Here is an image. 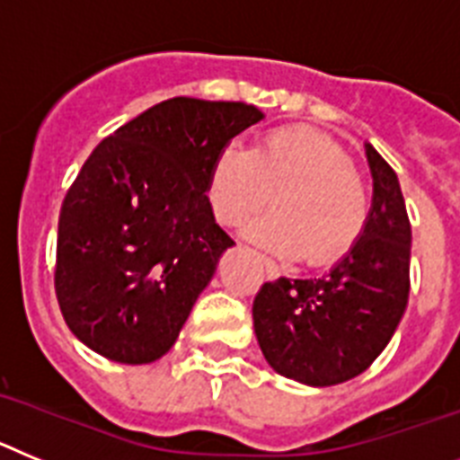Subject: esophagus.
<instances>
[{"instance_id": "34e87169", "label": "esophagus", "mask_w": 460, "mask_h": 460, "mask_svg": "<svg viewBox=\"0 0 460 460\" xmlns=\"http://www.w3.org/2000/svg\"><path fill=\"white\" fill-rule=\"evenodd\" d=\"M261 263H263V273H266V278H269V279H278L279 278V269H278V263H275L273 259L261 257Z\"/></svg>"}]
</instances>
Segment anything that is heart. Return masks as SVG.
Listing matches in <instances>:
<instances>
[{
	"instance_id": "b5f03b06",
	"label": "heart",
	"mask_w": 460,
	"mask_h": 460,
	"mask_svg": "<svg viewBox=\"0 0 460 460\" xmlns=\"http://www.w3.org/2000/svg\"><path fill=\"white\" fill-rule=\"evenodd\" d=\"M273 197L275 210L247 226L273 252L326 263L354 245L366 225V194L341 147L317 131L287 127L250 150L222 147L208 173V201L226 226H241Z\"/></svg>"
}]
</instances>
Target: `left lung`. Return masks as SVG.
<instances>
[{
  "instance_id": "left-lung-1",
  "label": "left lung",
  "mask_w": 460,
  "mask_h": 460,
  "mask_svg": "<svg viewBox=\"0 0 460 460\" xmlns=\"http://www.w3.org/2000/svg\"><path fill=\"white\" fill-rule=\"evenodd\" d=\"M373 201L354 245L324 275L266 282L252 319L263 358L282 377L333 386L389 345L410 294L412 229L396 171L366 143Z\"/></svg>"
}]
</instances>
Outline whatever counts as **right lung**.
I'll return each mask as SVG.
<instances>
[{
  "mask_svg": "<svg viewBox=\"0 0 460 460\" xmlns=\"http://www.w3.org/2000/svg\"><path fill=\"white\" fill-rule=\"evenodd\" d=\"M252 103L175 97L103 138L62 203L55 289L71 333L129 366L162 358L235 245L208 201L210 164L257 125Z\"/></svg>",
  "mask_w": 460,
  "mask_h": 460,
  "instance_id": "obj_1",
  "label": "right lung"
}]
</instances>
